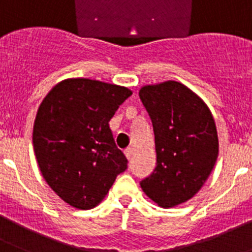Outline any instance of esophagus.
<instances>
[{
    "label": "esophagus",
    "mask_w": 252,
    "mask_h": 252,
    "mask_svg": "<svg viewBox=\"0 0 252 252\" xmlns=\"http://www.w3.org/2000/svg\"><path fill=\"white\" fill-rule=\"evenodd\" d=\"M124 154H126V159H128V160H130L131 158H133V155H134V149L133 148H126V150H124Z\"/></svg>",
    "instance_id": "esophagus-1"
}]
</instances>
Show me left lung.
<instances>
[{"mask_svg":"<svg viewBox=\"0 0 252 252\" xmlns=\"http://www.w3.org/2000/svg\"><path fill=\"white\" fill-rule=\"evenodd\" d=\"M139 97L152 118L157 150V166L140 187L155 204L173 208L191 199L215 166V121L206 103L180 82L148 84Z\"/></svg>","mask_w":252,"mask_h":252,"instance_id":"8db88e82","label":"left lung"}]
</instances>
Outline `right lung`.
Instances as JSON below:
<instances>
[{
    "label": "right lung",
    "mask_w": 252,
    "mask_h": 252,
    "mask_svg": "<svg viewBox=\"0 0 252 252\" xmlns=\"http://www.w3.org/2000/svg\"><path fill=\"white\" fill-rule=\"evenodd\" d=\"M131 93L117 84L68 78L39 104L32 134L37 163L47 184L68 205L95 208L126 169L109 121Z\"/></svg>",
    "instance_id": "obj_1"
}]
</instances>
